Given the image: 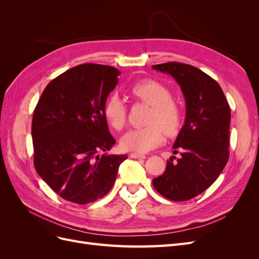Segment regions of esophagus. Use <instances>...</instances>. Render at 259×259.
I'll return each mask as SVG.
<instances>
[{
  "label": "esophagus",
  "instance_id": "1",
  "mask_svg": "<svg viewBox=\"0 0 259 259\" xmlns=\"http://www.w3.org/2000/svg\"><path fill=\"white\" fill-rule=\"evenodd\" d=\"M130 156L133 159H146V156L144 154H140V153H131Z\"/></svg>",
  "mask_w": 259,
  "mask_h": 259
}]
</instances>
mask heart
Here are the masks:
<instances>
[{
  "mask_svg": "<svg viewBox=\"0 0 259 259\" xmlns=\"http://www.w3.org/2000/svg\"><path fill=\"white\" fill-rule=\"evenodd\" d=\"M132 96L151 106L146 123L148 126L128 131L121 139V147L126 151L146 153L160 146L164 133L176 135L183 124V109L171 99V93L162 83L145 79L131 88ZM104 115L107 122L115 130H122L126 123L127 108L116 94L109 96L104 105Z\"/></svg>",
  "mask_w": 259,
  "mask_h": 259,
  "instance_id": "1",
  "label": "heart"
}]
</instances>
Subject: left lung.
<instances>
[{"mask_svg":"<svg viewBox=\"0 0 259 259\" xmlns=\"http://www.w3.org/2000/svg\"><path fill=\"white\" fill-rule=\"evenodd\" d=\"M152 69L173 76L186 101L185 124L173 145L182 156H170L152 184L168 200L188 201L205 191L228 162L230 107L219 84L198 68L166 62Z\"/></svg>","mask_w":259,"mask_h":259,"instance_id":"8db88e82","label":"left lung"}]
</instances>
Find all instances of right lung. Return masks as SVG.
Listing matches in <instances>:
<instances>
[{
    "label": "right lung",
    "instance_id": "1",
    "mask_svg": "<svg viewBox=\"0 0 259 259\" xmlns=\"http://www.w3.org/2000/svg\"><path fill=\"white\" fill-rule=\"evenodd\" d=\"M120 74L110 66L73 67L49 83L34 109V167L67 201L88 204L105 197L127 159L126 154L107 153L115 140L104 105Z\"/></svg>",
    "mask_w": 259,
    "mask_h": 259
}]
</instances>
